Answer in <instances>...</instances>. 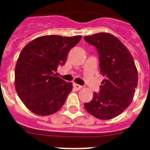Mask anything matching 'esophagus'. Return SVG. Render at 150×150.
Wrapping results in <instances>:
<instances>
[{
    "instance_id": "34e87169",
    "label": "esophagus",
    "mask_w": 150,
    "mask_h": 150,
    "mask_svg": "<svg viewBox=\"0 0 150 150\" xmlns=\"http://www.w3.org/2000/svg\"><path fill=\"white\" fill-rule=\"evenodd\" d=\"M73 86H74V88H75V89L77 90V91H79V90H80V89H81V88H82V86H80V85H78V84H74V85H73Z\"/></svg>"
}]
</instances>
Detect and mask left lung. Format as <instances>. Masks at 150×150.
Returning a JSON list of instances; mask_svg holds the SVG:
<instances>
[{"label":"left lung","instance_id":"left-lung-1","mask_svg":"<svg viewBox=\"0 0 150 150\" xmlns=\"http://www.w3.org/2000/svg\"><path fill=\"white\" fill-rule=\"evenodd\" d=\"M86 42L98 51L99 67L105 79L100 92L84 104L88 112L99 119L120 115L132 103L138 84V72L132 54L119 38L101 32L85 36Z\"/></svg>","mask_w":150,"mask_h":150}]
</instances>
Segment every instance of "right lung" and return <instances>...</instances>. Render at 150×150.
Listing matches in <instances>:
<instances>
[{
    "label": "right lung",
    "instance_id": "right-lung-1",
    "mask_svg": "<svg viewBox=\"0 0 150 150\" xmlns=\"http://www.w3.org/2000/svg\"><path fill=\"white\" fill-rule=\"evenodd\" d=\"M81 38V35H45L32 40L22 49L15 66V89L32 112L49 115L62 107L72 84L56 76L55 72Z\"/></svg>",
    "mask_w": 150,
    "mask_h": 150
}]
</instances>
